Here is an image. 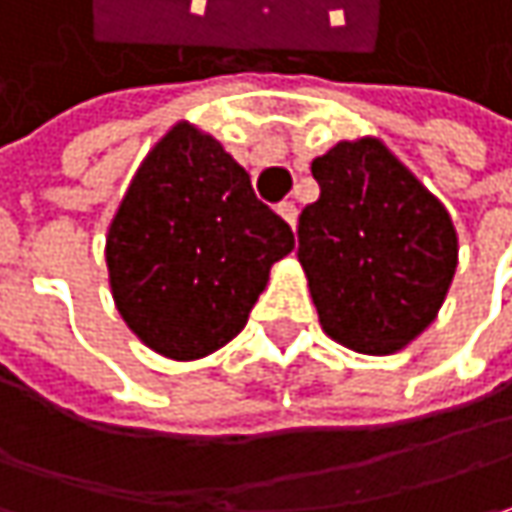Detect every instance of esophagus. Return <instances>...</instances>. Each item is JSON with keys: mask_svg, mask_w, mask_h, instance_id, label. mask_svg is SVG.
Listing matches in <instances>:
<instances>
[{"mask_svg": "<svg viewBox=\"0 0 512 512\" xmlns=\"http://www.w3.org/2000/svg\"><path fill=\"white\" fill-rule=\"evenodd\" d=\"M275 211L281 214V220H284V223H289V226L295 228V223H298V208H295V202L284 199V202H278V208H275Z\"/></svg>", "mask_w": 512, "mask_h": 512, "instance_id": "1", "label": "esophagus"}]
</instances>
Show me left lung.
<instances>
[{
  "label": "left lung",
  "instance_id": "left-lung-1",
  "mask_svg": "<svg viewBox=\"0 0 512 512\" xmlns=\"http://www.w3.org/2000/svg\"><path fill=\"white\" fill-rule=\"evenodd\" d=\"M321 194L298 220V263L321 330L356 353L391 356L440 313L458 269V231L376 136L313 159Z\"/></svg>",
  "mask_w": 512,
  "mask_h": 512
}]
</instances>
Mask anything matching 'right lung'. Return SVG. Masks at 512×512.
I'll use <instances>...</instances> for the list:
<instances>
[{
  "label": "right lung",
  "mask_w": 512,
  "mask_h": 512,
  "mask_svg": "<svg viewBox=\"0 0 512 512\" xmlns=\"http://www.w3.org/2000/svg\"><path fill=\"white\" fill-rule=\"evenodd\" d=\"M292 246L226 147L179 121L141 159L106 228L109 292L150 350L196 362L246 327L272 263Z\"/></svg>",
  "instance_id": "1"
}]
</instances>
